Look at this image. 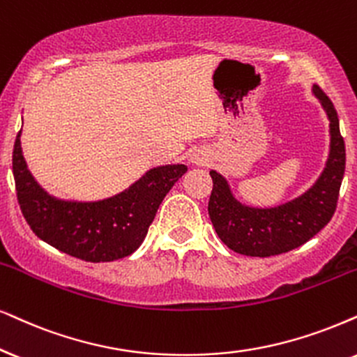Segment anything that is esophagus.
<instances>
[{
	"label": "esophagus",
	"mask_w": 357,
	"mask_h": 357,
	"mask_svg": "<svg viewBox=\"0 0 357 357\" xmlns=\"http://www.w3.org/2000/svg\"><path fill=\"white\" fill-rule=\"evenodd\" d=\"M189 160H191L192 165H206L207 163V155H206V151L197 150V151L192 153Z\"/></svg>",
	"instance_id": "34e87169"
}]
</instances>
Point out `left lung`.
<instances>
[{
  "mask_svg": "<svg viewBox=\"0 0 357 357\" xmlns=\"http://www.w3.org/2000/svg\"><path fill=\"white\" fill-rule=\"evenodd\" d=\"M313 96L329 120V153L326 165L311 188L295 199L272 207L241 202L224 174L211 169L212 192L209 218L229 249L247 257H272L303 245L331 220L346 168L344 139L336 108L318 85Z\"/></svg>",
  "mask_w": 357,
  "mask_h": 357,
  "instance_id": "left-lung-1",
  "label": "left lung"
}]
</instances>
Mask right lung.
<instances>
[{
	"mask_svg": "<svg viewBox=\"0 0 357 357\" xmlns=\"http://www.w3.org/2000/svg\"><path fill=\"white\" fill-rule=\"evenodd\" d=\"M186 171L184 165L156 166L105 199H61L49 194L29 171L21 132L13 150L17 201L29 227L54 249L85 261H112L132 255L145 241L165 196Z\"/></svg>",
	"mask_w": 357,
	"mask_h": 357,
	"instance_id": "1",
	"label": "right lung"
}]
</instances>
